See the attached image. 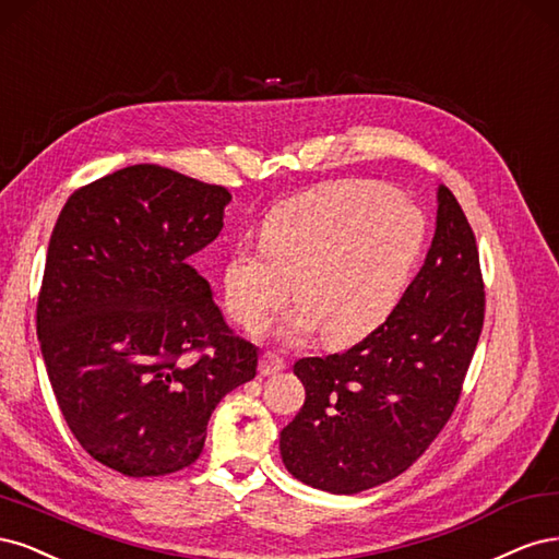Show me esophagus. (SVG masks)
<instances>
[{
	"label": "esophagus",
	"instance_id": "34e87169",
	"mask_svg": "<svg viewBox=\"0 0 559 559\" xmlns=\"http://www.w3.org/2000/svg\"><path fill=\"white\" fill-rule=\"evenodd\" d=\"M283 369H285V362H283V359H281L278 355L264 353V355L260 357V373H262V376H274V373H278V371H283Z\"/></svg>",
	"mask_w": 559,
	"mask_h": 559
}]
</instances>
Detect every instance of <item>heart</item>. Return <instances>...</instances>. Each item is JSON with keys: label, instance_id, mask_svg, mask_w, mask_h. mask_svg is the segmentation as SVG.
<instances>
[{"label": "heart", "instance_id": "1", "mask_svg": "<svg viewBox=\"0 0 559 559\" xmlns=\"http://www.w3.org/2000/svg\"><path fill=\"white\" fill-rule=\"evenodd\" d=\"M425 231L423 211L383 183L320 186L266 215L262 246L229 255L227 311L243 330L260 332L295 290L301 306L285 318L283 336L320 328L334 344L355 338L400 299Z\"/></svg>", "mask_w": 559, "mask_h": 559}]
</instances>
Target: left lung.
<instances>
[{"mask_svg": "<svg viewBox=\"0 0 559 559\" xmlns=\"http://www.w3.org/2000/svg\"><path fill=\"white\" fill-rule=\"evenodd\" d=\"M437 231L400 304L344 353L301 357L306 400L281 431L285 469L355 495L404 474L453 416L485 318L476 237L439 186Z\"/></svg>", "mask_w": 559, "mask_h": 559, "instance_id": "1", "label": "left lung"}]
</instances>
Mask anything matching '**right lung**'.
<instances>
[{"label":"right lung","mask_w":559,"mask_h":559,"mask_svg":"<svg viewBox=\"0 0 559 559\" xmlns=\"http://www.w3.org/2000/svg\"><path fill=\"white\" fill-rule=\"evenodd\" d=\"M231 194L157 165L83 186L52 227L37 334L58 406L85 453L124 476L200 457L258 348L229 330L190 258L223 229Z\"/></svg>","instance_id":"1"}]
</instances>
